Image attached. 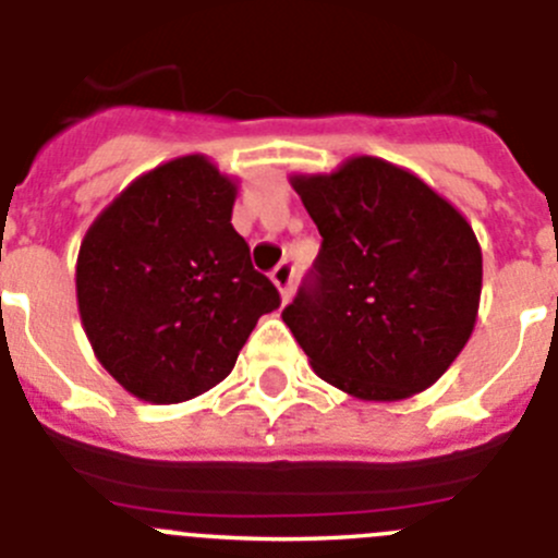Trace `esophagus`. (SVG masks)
<instances>
[{
	"instance_id": "esophagus-1",
	"label": "esophagus",
	"mask_w": 558,
	"mask_h": 558,
	"mask_svg": "<svg viewBox=\"0 0 558 558\" xmlns=\"http://www.w3.org/2000/svg\"><path fill=\"white\" fill-rule=\"evenodd\" d=\"M270 282L276 284V290H279L282 301H288L290 295H293V265L290 263L276 265L274 274H270Z\"/></svg>"
}]
</instances>
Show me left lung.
<instances>
[{
  "label": "left lung",
  "mask_w": 558,
  "mask_h": 558,
  "mask_svg": "<svg viewBox=\"0 0 558 558\" xmlns=\"http://www.w3.org/2000/svg\"><path fill=\"white\" fill-rule=\"evenodd\" d=\"M324 245L282 320L320 379L360 401L428 390L468 345L482 245L468 218L409 168L356 155L290 173Z\"/></svg>",
  "instance_id": "left-lung-1"
}]
</instances>
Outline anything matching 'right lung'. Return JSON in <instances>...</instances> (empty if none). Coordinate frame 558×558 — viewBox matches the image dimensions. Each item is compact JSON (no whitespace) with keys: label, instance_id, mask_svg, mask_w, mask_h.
<instances>
[{"label":"right lung","instance_id":"1","mask_svg":"<svg viewBox=\"0 0 558 558\" xmlns=\"http://www.w3.org/2000/svg\"><path fill=\"white\" fill-rule=\"evenodd\" d=\"M238 179L204 155L132 179L76 254V306L90 349L130 396L182 403L232 373L279 306L234 232Z\"/></svg>","mask_w":558,"mask_h":558}]
</instances>
